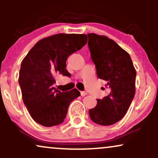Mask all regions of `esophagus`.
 <instances>
[{
	"instance_id": "obj_1",
	"label": "esophagus",
	"mask_w": 158,
	"mask_h": 158,
	"mask_svg": "<svg viewBox=\"0 0 158 158\" xmlns=\"http://www.w3.org/2000/svg\"><path fill=\"white\" fill-rule=\"evenodd\" d=\"M87 92L86 91H81V97H85V96L87 95Z\"/></svg>"
}]
</instances>
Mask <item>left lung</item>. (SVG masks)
Here are the masks:
<instances>
[{"label": "left lung", "instance_id": "1", "mask_svg": "<svg viewBox=\"0 0 158 158\" xmlns=\"http://www.w3.org/2000/svg\"><path fill=\"white\" fill-rule=\"evenodd\" d=\"M88 36L97 74L106 81L110 92L103 99H97V106L89 110V115L97 124L110 126L124 117L133 100L136 70L129 54L113 40L95 33Z\"/></svg>", "mask_w": 158, "mask_h": 158}]
</instances>
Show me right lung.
Instances as JSON below:
<instances>
[{"label": "right lung", "mask_w": 158, "mask_h": 158, "mask_svg": "<svg viewBox=\"0 0 158 158\" xmlns=\"http://www.w3.org/2000/svg\"><path fill=\"white\" fill-rule=\"evenodd\" d=\"M88 38L85 34L59 33L40 40L21 62L19 82L24 105L32 118L45 127L58 126L64 121L69 105L80 95L74 89L56 90L53 75L68 73V56L82 48Z\"/></svg>", "instance_id": "1"}]
</instances>
